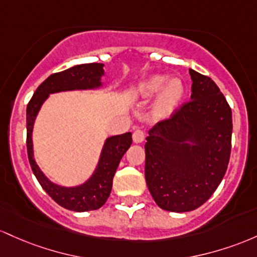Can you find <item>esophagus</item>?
Segmentation results:
<instances>
[{"mask_svg": "<svg viewBox=\"0 0 257 257\" xmlns=\"http://www.w3.org/2000/svg\"><path fill=\"white\" fill-rule=\"evenodd\" d=\"M132 138H134L135 143H142L144 141V132L142 130L136 128L134 131V136H132Z\"/></svg>", "mask_w": 257, "mask_h": 257, "instance_id": "obj_1", "label": "esophagus"}]
</instances>
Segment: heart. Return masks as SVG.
Listing matches in <instances>:
<instances>
[{
  "instance_id": "1",
  "label": "heart",
  "mask_w": 257,
  "mask_h": 257,
  "mask_svg": "<svg viewBox=\"0 0 257 257\" xmlns=\"http://www.w3.org/2000/svg\"><path fill=\"white\" fill-rule=\"evenodd\" d=\"M137 92L138 96L146 100L158 96L153 111L157 116L165 117L174 113L182 100L184 86L180 79L169 80L164 75H154L141 83Z\"/></svg>"
}]
</instances>
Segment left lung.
Listing matches in <instances>:
<instances>
[{"mask_svg": "<svg viewBox=\"0 0 257 257\" xmlns=\"http://www.w3.org/2000/svg\"><path fill=\"white\" fill-rule=\"evenodd\" d=\"M191 100L159 121L146 138V182L166 211L195 210L214 194L226 174L232 110L209 76L189 69Z\"/></svg>", "mask_w": 257, "mask_h": 257, "instance_id": "8db88e82", "label": "left lung"}]
</instances>
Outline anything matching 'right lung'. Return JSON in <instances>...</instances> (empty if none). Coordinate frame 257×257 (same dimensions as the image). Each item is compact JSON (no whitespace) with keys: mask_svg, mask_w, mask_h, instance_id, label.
Instances as JSON below:
<instances>
[{"mask_svg":"<svg viewBox=\"0 0 257 257\" xmlns=\"http://www.w3.org/2000/svg\"><path fill=\"white\" fill-rule=\"evenodd\" d=\"M103 66L104 64L100 63H90L75 65L60 73L52 74L37 87L27 106V148L31 170L46 193L57 204L71 211H91L104 205L110 195L113 178L121 158L132 144V134L126 132L106 138L98 165L91 177L80 186L63 187L48 180L37 166L33 147L34 122L41 105L50 94L64 91L99 88L102 86L100 79L104 75Z\"/></svg>","mask_w":257,"mask_h":257,"instance_id":"right-lung-1","label":"right lung"}]
</instances>
